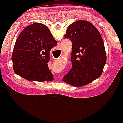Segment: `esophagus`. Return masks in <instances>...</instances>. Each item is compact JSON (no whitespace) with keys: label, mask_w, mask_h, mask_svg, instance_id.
Returning <instances> with one entry per match:
<instances>
[{"label":"esophagus","mask_w":123,"mask_h":123,"mask_svg":"<svg viewBox=\"0 0 123 123\" xmlns=\"http://www.w3.org/2000/svg\"><path fill=\"white\" fill-rule=\"evenodd\" d=\"M57 50L58 51H61V49H60V46H57Z\"/></svg>","instance_id":"esophagus-1"}]
</instances>
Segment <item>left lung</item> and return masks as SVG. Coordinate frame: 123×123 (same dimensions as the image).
Segmentation results:
<instances>
[{
	"label": "left lung",
	"instance_id": "left-lung-1",
	"mask_svg": "<svg viewBox=\"0 0 123 123\" xmlns=\"http://www.w3.org/2000/svg\"><path fill=\"white\" fill-rule=\"evenodd\" d=\"M65 37L72 43V68L62 80L73 86H83L102 74L106 54L102 36L94 25L84 20L68 26Z\"/></svg>",
	"mask_w": 123,
	"mask_h": 123
}]
</instances>
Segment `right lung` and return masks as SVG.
I'll return each instance as SVG.
<instances>
[{"mask_svg":"<svg viewBox=\"0 0 123 123\" xmlns=\"http://www.w3.org/2000/svg\"><path fill=\"white\" fill-rule=\"evenodd\" d=\"M57 44L46 25L39 22L28 25L18 36L14 47L12 60L14 72L29 81L53 80L47 63L50 50Z\"/></svg>","mask_w":123,"mask_h":123,"instance_id":"obj_1","label":"right lung"}]
</instances>
